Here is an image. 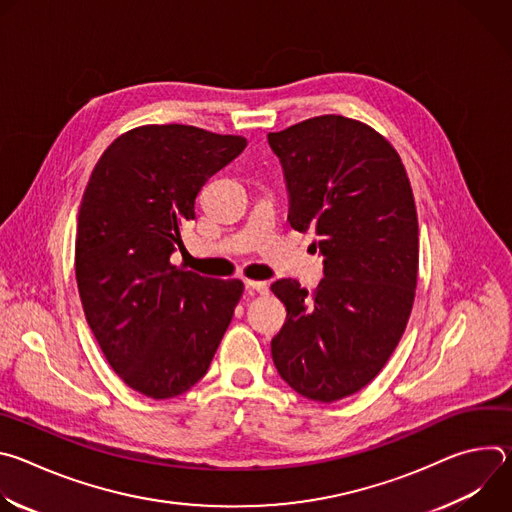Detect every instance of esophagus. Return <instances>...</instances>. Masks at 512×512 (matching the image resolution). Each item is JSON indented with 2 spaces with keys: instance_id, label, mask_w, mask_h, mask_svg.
Instances as JSON below:
<instances>
[{
  "instance_id": "obj_1",
  "label": "esophagus",
  "mask_w": 512,
  "mask_h": 512,
  "mask_svg": "<svg viewBox=\"0 0 512 512\" xmlns=\"http://www.w3.org/2000/svg\"><path fill=\"white\" fill-rule=\"evenodd\" d=\"M245 285H247V289L257 291V294H261V296H265L267 291H269V285L265 281H251V279H247Z\"/></svg>"
}]
</instances>
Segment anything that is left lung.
Returning a JSON list of instances; mask_svg holds the SVG:
<instances>
[{
	"label": "left lung",
	"instance_id": "left-lung-1",
	"mask_svg": "<svg viewBox=\"0 0 512 512\" xmlns=\"http://www.w3.org/2000/svg\"><path fill=\"white\" fill-rule=\"evenodd\" d=\"M281 162L287 221L312 229L324 279L271 285L287 318L271 340L281 379L320 403L367 387L397 348L417 285L413 190L393 145L367 123L320 115L267 135Z\"/></svg>",
	"mask_w": 512,
	"mask_h": 512
}]
</instances>
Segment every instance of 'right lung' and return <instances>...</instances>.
Segmentation results:
<instances>
[{"mask_svg":"<svg viewBox=\"0 0 512 512\" xmlns=\"http://www.w3.org/2000/svg\"><path fill=\"white\" fill-rule=\"evenodd\" d=\"M247 145L194 125H141L97 162L79 208L75 271L87 322L133 391L170 399L208 371L243 281L170 263L210 176Z\"/></svg>","mask_w":512,"mask_h":512,"instance_id":"1","label":"right lung"}]
</instances>
